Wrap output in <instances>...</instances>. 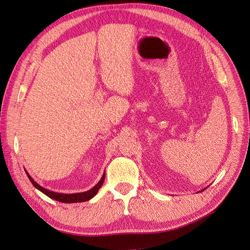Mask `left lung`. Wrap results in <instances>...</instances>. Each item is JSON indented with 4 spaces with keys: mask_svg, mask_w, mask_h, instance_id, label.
I'll use <instances>...</instances> for the list:
<instances>
[{
    "mask_svg": "<svg viewBox=\"0 0 250 250\" xmlns=\"http://www.w3.org/2000/svg\"><path fill=\"white\" fill-rule=\"evenodd\" d=\"M205 189H206V188H205ZM205 189H203V190H201V191H200V192H202V191H204V190H205Z\"/></svg>",
    "mask_w": 250,
    "mask_h": 250,
    "instance_id": "obj_1",
    "label": "left lung"
}]
</instances>
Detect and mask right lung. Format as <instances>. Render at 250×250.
<instances>
[{
    "instance_id": "obj_1",
    "label": "right lung",
    "mask_w": 250,
    "mask_h": 250,
    "mask_svg": "<svg viewBox=\"0 0 250 250\" xmlns=\"http://www.w3.org/2000/svg\"><path fill=\"white\" fill-rule=\"evenodd\" d=\"M25 173H27V176L30 179L31 183L34 186H35L38 189V190H40L42 193H44L45 195H47L48 197H50V199H53L55 201L61 202V203H67V204L82 203V202H87V201L91 200L92 197H94V196L97 194L98 190L100 189V187L102 186L103 182H104V179H105V171H104L99 182L95 186H94L93 188H91L90 190H87V191H84V192H76V193H60V192H55V191L48 190V189L40 186L37 182H35V181L33 180V178L28 174L27 170H25Z\"/></svg>"
}]
</instances>
